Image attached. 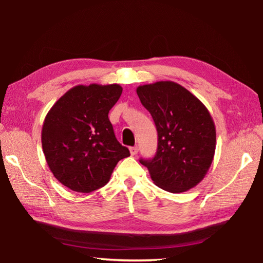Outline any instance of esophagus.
<instances>
[{"mask_svg": "<svg viewBox=\"0 0 263 263\" xmlns=\"http://www.w3.org/2000/svg\"><path fill=\"white\" fill-rule=\"evenodd\" d=\"M130 154L132 156H136L138 154V147H131L130 148Z\"/></svg>", "mask_w": 263, "mask_h": 263, "instance_id": "obj_1", "label": "esophagus"}]
</instances>
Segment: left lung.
Here are the masks:
<instances>
[{
  "label": "left lung",
  "instance_id": "left-lung-1",
  "mask_svg": "<svg viewBox=\"0 0 263 263\" xmlns=\"http://www.w3.org/2000/svg\"><path fill=\"white\" fill-rule=\"evenodd\" d=\"M158 133L157 152L140 159L156 185L185 192L203 180L216 149V127L210 113L187 89L173 81L137 88Z\"/></svg>",
  "mask_w": 263,
  "mask_h": 263
}]
</instances>
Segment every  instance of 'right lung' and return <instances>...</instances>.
<instances>
[{
    "instance_id": "obj_1",
    "label": "right lung",
    "mask_w": 263,
    "mask_h": 263,
    "mask_svg": "<svg viewBox=\"0 0 263 263\" xmlns=\"http://www.w3.org/2000/svg\"><path fill=\"white\" fill-rule=\"evenodd\" d=\"M122 90L116 83L76 86L45 117L42 146L47 165L72 191L89 193L106 185L116 164L130 156L108 119Z\"/></svg>"
}]
</instances>
